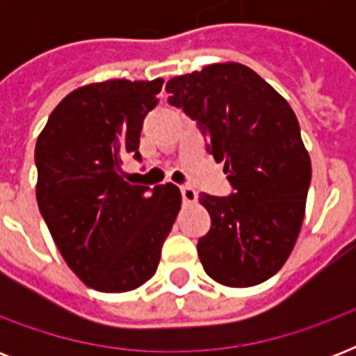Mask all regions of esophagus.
I'll use <instances>...</instances> for the list:
<instances>
[{
	"mask_svg": "<svg viewBox=\"0 0 356 356\" xmlns=\"http://www.w3.org/2000/svg\"><path fill=\"white\" fill-rule=\"evenodd\" d=\"M181 195H183L184 203H195L197 200V192L192 186H181Z\"/></svg>",
	"mask_w": 356,
	"mask_h": 356,
	"instance_id": "1",
	"label": "esophagus"
}]
</instances>
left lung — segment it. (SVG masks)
Instances as JSON below:
<instances>
[{"label":"left lung","instance_id":"left-lung-1","mask_svg":"<svg viewBox=\"0 0 356 356\" xmlns=\"http://www.w3.org/2000/svg\"><path fill=\"white\" fill-rule=\"evenodd\" d=\"M168 103L183 108L207 136V151L233 192L200 194L211 229L197 242L207 275L233 288L275 275L292 253L305 218L310 156L292 107L253 70L205 66L168 81Z\"/></svg>","mask_w":356,"mask_h":356}]
</instances>
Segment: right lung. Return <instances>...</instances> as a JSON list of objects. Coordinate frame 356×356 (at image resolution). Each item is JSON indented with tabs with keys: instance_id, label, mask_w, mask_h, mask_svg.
Segmentation results:
<instances>
[{
	"instance_id": "1",
	"label": "right lung",
	"mask_w": 356,
	"mask_h": 356,
	"mask_svg": "<svg viewBox=\"0 0 356 356\" xmlns=\"http://www.w3.org/2000/svg\"><path fill=\"white\" fill-rule=\"evenodd\" d=\"M162 79H113L64 97L36 140V201L58 251L86 286L118 293L155 275L181 209L175 184H133L125 155L142 159L140 131Z\"/></svg>"
}]
</instances>
